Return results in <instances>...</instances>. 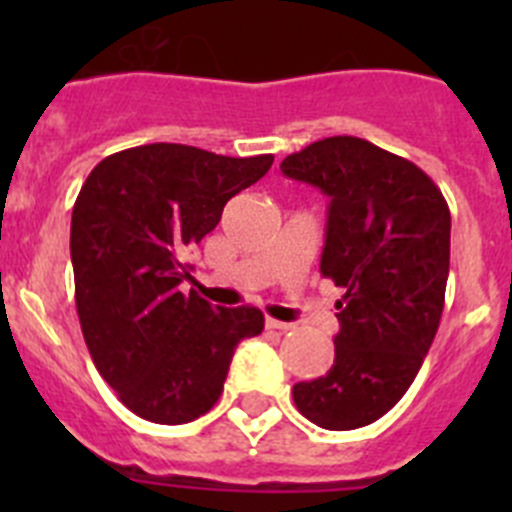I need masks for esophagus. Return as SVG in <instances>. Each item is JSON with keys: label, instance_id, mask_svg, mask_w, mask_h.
I'll list each match as a JSON object with an SVG mask.
<instances>
[{"label": "esophagus", "instance_id": "esophagus-1", "mask_svg": "<svg viewBox=\"0 0 512 512\" xmlns=\"http://www.w3.org/2000/svg\"><path fill=\"white\" fill-rule=\"evenodd\" d=\"M266 328L282 330V333H287V330H292V328H295V325L284 323V320H277V318H266Z\"/></svg>", "mask_w": 512, "mask_h": 512}]
</instances>
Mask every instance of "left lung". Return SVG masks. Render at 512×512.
Instances as JSON below:
<instances>
[{
  "instance_id": "8db88e82",
  "label": "left lung",
  "mask_w": 512,
  "mask_h": 512,
  "mask_svg": "<svg viewBox=\"0 0 512 512\" xmlns=\"http://www.w3.org/2000/svg\"><path fill=\"white\" fill-rule=\"evenodd\" d=\"M282 174L330 197L320 274L343 289L333 366L292 397L320 428L354 431L395 408L436 338L451 212L413 161L354 135L315 140Z\"/></svg>"
}]
</instances>
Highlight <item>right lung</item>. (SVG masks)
Masks as SVG:
<instances>
[{
    "instance_id": "add662e5",
    "label": "right lung",
    "mask_w": 512,
    "mask_h": 512,
    "mask_svg": "<svg viewBox=\"0 0 512 512\" xmlns=\"http://www.w3.org/2000/svg\"><path fill=\"white\" fill-rule=\"evenodd\" d=\"M274 156L230 158L148 143L99 161L71 215L76 312L97 372L140 418L182 425L223 392L235 346L259 336V307H212L179 284L187 251Z\"/></svg>"
}]
</instances>
